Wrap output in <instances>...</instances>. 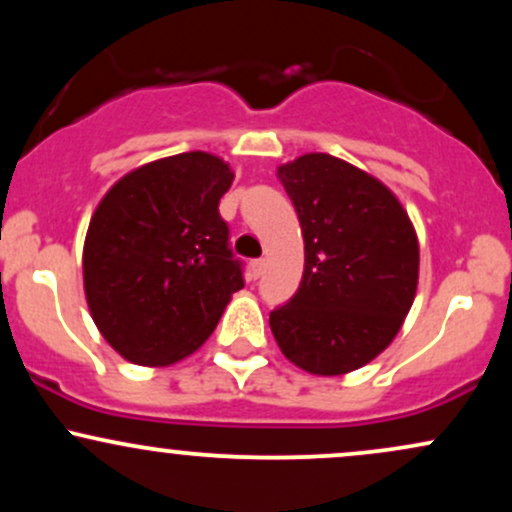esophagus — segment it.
<instances>
[{
	"label": "esophagus",
	"mask_w": 512,
	"mask_h": 512,
	"mask_svg": "<svg viewBox=\"0 0 512 512\" xmlns=\"http://www.w3.org/2000/svg\"><path fill=\"white\" fill-rule=\"evenodd\" d=\"M264 267H267V264H264V260H252V262H250V272H252V276H255V279H260L262 272H264Z\"/></svg>",
	"instance_id": "esophagus-1"
}]
</instances>
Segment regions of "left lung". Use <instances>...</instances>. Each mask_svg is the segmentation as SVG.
<instances>
[{"instance_id": "obj_1", "label": "left lung", "mask_w": 512, "mask_h": 512, "mask_svg": "<svg viewBox=\"0 0 512 512\" xmlns=\"http://www.w3.org/2000/svg\"><path fill=\"white\" fill-rule=\"evenodd\" d=\"M305 240V269L269 327L298 368L342 375L373 361L402 327L419 281L407 211L373 175L330 154L279 168Z\"/></svg>"}]
</instances>
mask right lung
<instances>
[{
	"label": "right lung",
	"instance_id": "right-lung-1",
	"mask_svg": "<svg viewBox=\"0 0 512 512\" xmlns=\"http://www.w3.org/2000/svg\"><path fill=\"white\" fill-rule=\"evenodd\" d=\"M233 182L221 158L190 151L117 180L88 223V310L120 356L170 366L209 339L243 262L228 245L219 202Z\"/></svg>",
	"mask_w": 512,
	"mask_h": 512
}]
</instances>
